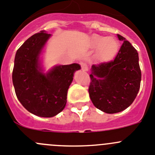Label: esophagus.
<instances>
[{"label": "esophagus", "instance_id": "1", "mask_svg": "<svg viewBox=\"0 0 155 155\" xmlns=\"http://www.w3.org/2000/svg\"><path fill=\"white\" fill-rule=\"evenodd\" d=\"M80 65H81V67L82 70L84 71H87L88 68H87V64L86 62H84V61H81Z\"/></svg>", "mask_w": 155, "mask_h": 155}]
</instances>
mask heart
I'll return each mask as SVG.
<instances>
[{
  "label": "heart",
  "instance_id": "b5f03b06",
  "mask_svg": "<svg viewBox=\"0 0 155 155\" xmlns=\"http://www.w3.org/2000/svg\"><path fill=\"white\" fill-rule=\"evenodd\" d=\"M92 45L94 48H98L99 58L104 61L113 59L119 48L117 41L114 38H104L98 35L92 37Z\"/></svg>",
  "mask_w": 155,
  "mask_h": 155
}]
</instances>
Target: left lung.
<instances>
[{
	"instance_id": "1",
	"label": "left lung",
	"mask_w": 155,
	"mask_h": 155,
	"mask_svg": "<svg viewBox=\"0 0 155 155\" xmlns=\"http://www.w3.org/2000/svg\"><path fill=\"white\" fill-rule=\"evenodd\" d=\"M115 58L93 64L88 92L93 104L107 113H116L135 101L141 84V72L137 50L123 36Z\"/></svg>"
}]
</instances>
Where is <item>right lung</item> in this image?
<instances>
[{
  "label": "right lung",
  "mask_w": 155,
  "mask_h": 155,
  "mask_svg": "<svg viewBox=\"0 0 155 155\" xmlns=\"http://www.w3.org/2000/svg\"><path fill=\"white\" fill-rule=\"evenodd\" d=\"M51 35L41 31L32 35L17 49L12 79L16 95L29 113L52 117L64 110L69 86L78 64L58 65L46 74L41 72L39 56Z\"/></svg>",
  "instance_id": "add662e5"
}]
</instances>
